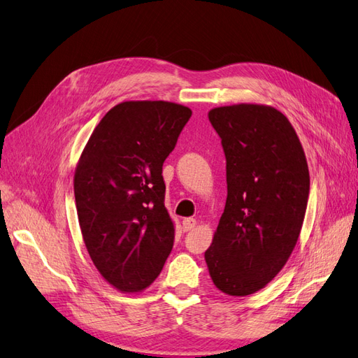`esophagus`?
Masks as SVG:
<instances>
[{
  "mask_svg": "<svg viewBox=\"0 0 358 358\" xmlns=\"http://www.w3.org/2000/svg\"><path fill=\"white\" fill-rule=\"evenodd\" d=\"M194 228H196V220L194 219H185L184 222H182V229H184L185 232L193 231Z\"/></svg>",
  "mask_w": 358,
  "mask_h": 358,
  "instance_id": "34e87169",
  "label": "esophagus"
}]
</instances>
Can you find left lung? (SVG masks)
<instances>
[{
    "label": "left lung",
    "instance_id": "1",
    "mask_svg": "<svg viewBox=\"0 0 358 358\" xmlns=\"http://www.w3.org/2000/svg\"><path fill=\"white\" fill-rule=\"evenodd\" d=\"M208 118L222 139L228 197L205 259L217 289L248 296L292 255L308 202V165L290 121L272 106L232 104Z\"/></svg>",
    "mask_w": 358,
    "mask_h": 358
}]
</instances>
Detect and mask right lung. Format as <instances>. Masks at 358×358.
Wrapping results in <instances>:
<instances>
[{
	"label": "right lung",
	"mask_w": 358,
	"mask_h": 358,
	"mask_svg": "<svg viewBox=\"0 0 358 358\" xmlns=\"http://www.w3.org/2000/svg\"><path fill=\"white\" fill-rule=\"evenodd\" d=\"M189 117L176 103L123 101L101 118L78 159L74 196L85 246L120 292L147 289L173 249L162 164Z\"/></svg>",
	"instance_id": "add662e5"
}]
</instances>
